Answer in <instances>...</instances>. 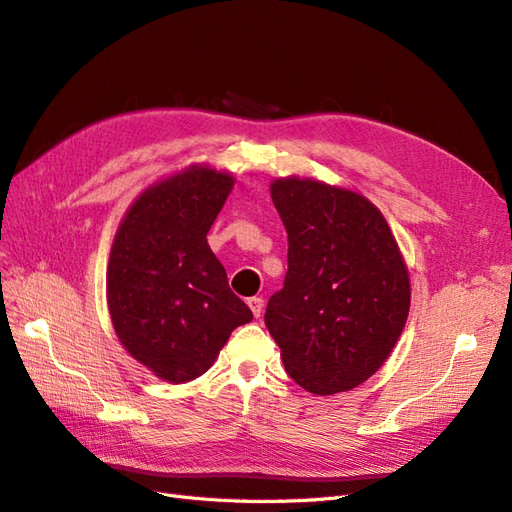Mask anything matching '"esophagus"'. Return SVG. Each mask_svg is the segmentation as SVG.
<instances>
[{"label":"esophagus","instance_id":"34e87169","mask_svg":"<svg viewBox=\"0 0 512 512\" xmlns=\"http://www.w3.org/2000/svg\"><path fill=\"white\" fill-rule=\"evenodd\" d=\"M247 305H250L252 314L258 318L262 314V307H265V301H262L260 297H252V299H247Z\"/></svg>","mask_w":512,"mask_h":512}]
</instances>
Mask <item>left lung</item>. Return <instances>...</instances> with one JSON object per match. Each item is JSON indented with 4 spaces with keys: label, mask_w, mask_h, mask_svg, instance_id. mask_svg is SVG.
<instances>
[{
    "label": "left lung",
    "mask_w": 512,
    "mask_h": 512,
    "mask_svg": "<svg viewBox=\"0 0 512 512\" xmlns=\"http://www.w3.org/2000/svg\"><path fill=\"white\" fill-rule=\"evenodd\" d=\"M271 198L288 232V271L267 303V329L305 391H350L376 374L406 327V262L361 194L288 177L273 181Z\"/></svg>",
    "instance_id": "left-lung-1"
}]
</instances>
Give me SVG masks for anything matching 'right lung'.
I'll list each match as a JSON object with an SVG mask.
<instances>
[{"mask_svg": "<svg viewBox=\"0 0 512 512\" xmlns=\"http://www.w3.org/2000/svg\"><path fill=\"white\" fill-rule=\"evenodd\" d=\"M232 183L192 166L145 190L117 230L106 275L113 327L166 382L203 376L230 333L254 318L207 243Z\"/></svg>", "mask_w": 512, "mask_h": 512, "instance_id": "add662e5", "label": "right lung"}]
</instances>
